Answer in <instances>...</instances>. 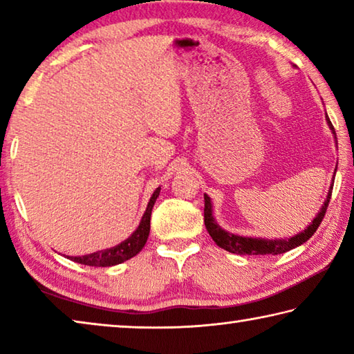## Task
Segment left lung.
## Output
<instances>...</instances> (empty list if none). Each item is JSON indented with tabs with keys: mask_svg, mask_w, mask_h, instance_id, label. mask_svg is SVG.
<instances>
[{
	"mask_svg": "<svg viewBox=\"0 0 354 354\" xmlns=\"http://www.w3.org/2000/svg\"><path fill=\"white\" fill-rule=\"evenodd\" d=\"M326 122L331 128L334 139H335V131L333 128V123L329 122V118L326 115ZM337 142V140H335ZM337 170V167H335ZM335 175V173H334ZM334 184V183H333ZM333 184L328 190V196L325 200V205L322 206L320 212L315 215V218L313 220L306 230L298 232V234L287 237V239H261V237H242L237 234H232V232H227L217 225L214 215H212V203L211 198L205 194V225L206 230L209 232V236L212 237V241L218 245L220 248H223L230 253L234 254H281L286 253V251L293 250L295 247H299V245L309 241L310 237L314 236V232L317 231V227L320 226L323 217L326 214V207L328 203L331 200V194H333Z\"/></svg>",
	"mask_w": 354,
	"mask_h": 354,
	"instance_id": "1",
	"label": "left lung"
}]
</instances>
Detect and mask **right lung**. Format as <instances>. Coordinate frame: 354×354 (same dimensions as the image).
<instances>
[{
	"mask_svg": "<svg viewBox=\"0 0 354 354\" xmlns=\"http://www.w3.org/2000/svg\"><path fill=\"white\" fill-rule=\"evenodd\" d=\"M160 187L154 190V194L151 195V198L148 201L147 211L142 215V220L137 230L131 234L127 241H123L122 243L115 245L112 248H106V250H100L97 253L92 254H84V256H68L71 261H75L77 263H84V266H92V267H111V266H117V263H122L124 261L131 259L136 254L140 253V250L145 247L147 239L149 234V220H151V211L156 200L159 196Z\"/></svg>",
	"mask_w": 354,
	"mask_h": 354,
	"instance_id": "add662e5",
	"label": "right lung"
}]
</instances>
